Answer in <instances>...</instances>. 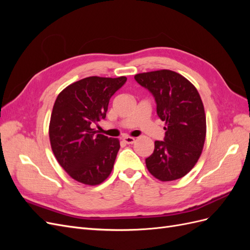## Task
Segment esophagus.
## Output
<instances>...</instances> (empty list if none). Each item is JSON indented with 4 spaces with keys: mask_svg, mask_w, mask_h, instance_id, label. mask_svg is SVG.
<instances>
[{
    "mask_svg": "<svg viewBox=\"0 0 250 250\" xmlns=\"http://www.w3.org/2000/svg\"><path fill=\"white\" fill-rule=\"evenodd\" d=\"M123 141L126 143V144H133L134 142H135V139L134 138H132V137H124L123 138Z\"/></svg>",
    "mask_w": 250,
    "mask_h": 250,
    "instance_id": "1",
    "label": "esophagus"
}]
</instances>
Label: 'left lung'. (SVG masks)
Wrapping results in <instances>:
<instances>
[{"instance_id": "obj_1", "label": "left lung", "mask_w": 250, "mask_h": 250, "mask_svg": "<svg viewBox=\"0 0 250 250\" xmlns=\"http://www.w3.org/2000/svg\"><path fill=\"white\" fill-rule=\"evenodd\" d=\"M135 81L153 95L158 118L166 122L164 141H155L146 158L148 171L162 181L184 177L200 157L207 120L198 90L180 74L161 70L137 74Z\"/></svg>"}]
</instances>
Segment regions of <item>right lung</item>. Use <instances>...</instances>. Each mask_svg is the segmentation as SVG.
Wrapping results in <instances>:
<instances>
[{
  "instance_id": "obj_1",
  "label": "right lung",
  "mask_w": 250,
  "mask_h": 250,
  "mask_svg": "<svg viewBox=\"0 0 250 250\" xmlns=\"http://www.w3.org/2000/svg\"><path fill=\"white\" fill-rule=\"evenodd\" d=\"M127 78L87 77L66 86L53 106L49 135L57 162L81 184L100 185L113 168L120 142L99 134L93 124L106 117L111 96Z\"/></svg>"
}]
</instances>
